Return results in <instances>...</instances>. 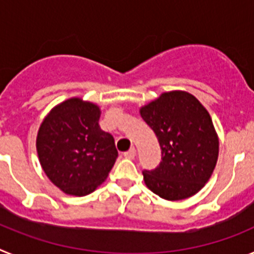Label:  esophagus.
Listing matches in <instances>:
<instances>
[{"mask_svg":"<svg viewBox=\"0 0 254 254\" xmlns=\"http://www.w3.org/2000/svg\"><path fill=\"white\" fill-rule=\"evenodd\" d=\"M123 156H125L126 159H133L134 156H136V149H134V147H131L128 151H126L125 154H123Z\"/></svg>","mask_w":254,"mask_h":254,"instance_id":"esophagus-1","label":"esophagus"}]
</instances>
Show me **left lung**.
<instances>
[{
	"instance_id": "1",
	"label": "left lung",
	"mask_w": 254,
	"mask_h": 254,
	"mask_svg": "<svg viewBox=\"0 0 254 254\" xmlns=\"http://www.w3.org/2000/svg\"><path fill=\"white\" fill-rule=\"evenodd\" d=\"M140 113L161 149L158 167L142 172L147 187L169 201L196 194L210 179L219 155L208 112L193 95L170 91L141 108Z\"/></svg>"
}]
</instances>
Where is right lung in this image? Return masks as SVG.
Listing matches in <instances>:
<instances>
[{
	"label": "right lung",
	"instance_id": "1",
	"mask_svg": "<svg viewBox=\"0 0 254 254\" xmlns=\"http://www.w3.org/2000/svg\"><path fill=\"white\" fill-rule=\"evenodd\" d=\"M100 109L78 98L52 109L37 137L44 173L67 194L86 196L102 185L118 151L111 133L99 127Z\"/></svg>",
	"mask_w": 254,
	"mask_h": 254
}]
</instances>
